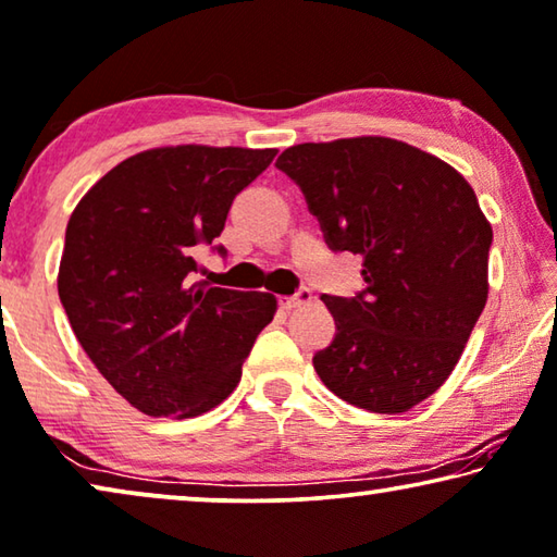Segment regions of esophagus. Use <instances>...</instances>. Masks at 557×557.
<instances>
[{
  "mask_svg": "<svg viewBox=\"0 0 557 557\" xmlns=\"http://www.w3.org/2000/svg\"><path fill=\"white\" fill-rule=\"evenodd\" d=\"M307 302H312V289L310 287H300L295 295L282 297V300H280V305L285 307V310H295V307H302Z\"/></svg>",
  "mask_w": 557,
  "mask_h": 557,
  "instance_id": "obj_1",
  "label": "esophagus"
}]
</instances>
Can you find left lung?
<instances>
[{"mask_svg":"<svg viewBox=\"0 0 557 557\" xmlns=\"http://www.w3.org/2000/svg\"><path fill=\"white\" fill-rule=\"evenodd\" d=\"M332 252L362 255L355 297L322 295L335 337L314 352L322 383L370 412H408L445 383L487 300L493 230L460 172L397 139L285 149Z\"/></svg>","mask_w":557,"mask_h":557,"instance_id":"obj_1","label":"left lung"}]
</instances>
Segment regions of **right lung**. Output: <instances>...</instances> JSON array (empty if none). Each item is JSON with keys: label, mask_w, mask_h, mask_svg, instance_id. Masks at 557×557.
Masks as SVG:
<instances>
[{"label": "right lung", "mask_w": 557, "mask_h": 557, "mask_svg": "<svg viewBox=\"0 0 557 557\" xmlns=\"http://www.w3.org/2000/svg\"><path fill=\"white\" fill-rule=\"evenodd\" d=\"M277 149H147L104 174L72 212L60 300L107 383L152 418H195L237 387L257 335L275 318L268 293L195 282L243 189Z\"/></svg>", "instance_id": "1"}]
</instances>
